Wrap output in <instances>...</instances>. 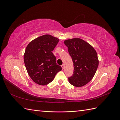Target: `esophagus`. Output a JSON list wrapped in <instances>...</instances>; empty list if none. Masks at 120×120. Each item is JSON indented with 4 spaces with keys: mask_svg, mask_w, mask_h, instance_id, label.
<instances>
[{
    "mask_svg": "<svg viewBox=\"0 0 120 120\" xmlns=\"http://www.w3.org/2000/svg\"><path fill=\"white\" fill-rule=\"evenodd\" d=\"M61 68H62L63 69H64V64H62L61 66Z\"/></svg>",
    "mask_w": 120,
    "mask_h": 120,
    "instance_id": "esophagus-1",
    "label": "esophagus"
}]
</instances>
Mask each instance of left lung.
Returning <instances> with one entry per match:
<instances>
[{
    "label": "left lung",
    "instance_id": "1",
    "mask_svg": "<svg viewBox=\"0 0 120 120\" xmlns=\"http://www.w3.org/2000/svg\"><path fill=\"white\" fill-rule=\"evenodd\" d=\"M74 64V72L68 78L71 84L81 87L92 80L99 65L95 49L83 40L75 38L64 41Z\"/></svg>",
    "mask_w": 120,
    "mask_h": 120
}]
</instances>
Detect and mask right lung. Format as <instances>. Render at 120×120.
I'll return each mask as SVG.
<instances>
[{
  "mask_svg": "<svg viewBox=\"0 0 120 120\" xmlns=\"http://www.w3.org/2000/svg\"><path fill=\"white\" fill-rule=\"evenodd\" d=\"M59 39L45 34L31 41L24 54V62L30 77L34 82L45 86L52 82L61 67L56 64L52 51Z\"/></svg>",
  "mask_w": 120,
  "mask_h": 120,
  "instance_id": "1",
  "label": "right lung"
}]
</instances>
